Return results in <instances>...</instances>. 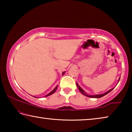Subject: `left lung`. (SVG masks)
Listing matches in <instances>:
<instances>
[{
    "label": "left lung",
    "instance_id": "obj_1",
    "mask_svg": "<svg viewBox=\"0 0 132 132\" xmlns=\"http://www.w3.org/2000/svg\"><path fill=\"white\" fill-rule=\"evenodd\" d=\"M119 80H120V78L119 79V80H118V82H119ZM76 86H77V87L78 89H79V90L80 91V93H81L82 95H85V96H86V97H90V98H101V97H103V96L106 95L107 94H108L109 93H110L111 91L112 90L113 88H115V87H114V88H111V89H110V90H108V91H107V92L105 93H104V94H97V95H88V94H87L86 92H85V91H84L83 89H82V88H81V87H80L79 86V84H78L77 82H76Z\"/></svg>",
    "mask_w": 132,
    "mask_h": 132
}]
</instances>
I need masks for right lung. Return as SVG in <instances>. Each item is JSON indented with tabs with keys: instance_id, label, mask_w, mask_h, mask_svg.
<instances>
[{
	"instance_id": "right-lung-1",
	"label": "right lung",
	"mask_w": 132,
	"mask_h": 132,
	"mask_svg": "<svg viewBox=\"0 0 132 132\" xmlns=\"http://www.w3.org/2000/svg\"><path fill=\"white\" fill-rule=\"evenodd\" d=\"M64 73H65V71H63V73H62V76H63L64 74ZM57 86H56L55 87V88H54V89H53V90L52 91H51V92L50 93H48V94L47 95H46L45 96H44V97H48V96H50V95H51V94H53V93H54L55 92V91H56V90H57ZM33 97H35V98H38V97H34V96H33Z\"/></svg>"
}]
</instances>
